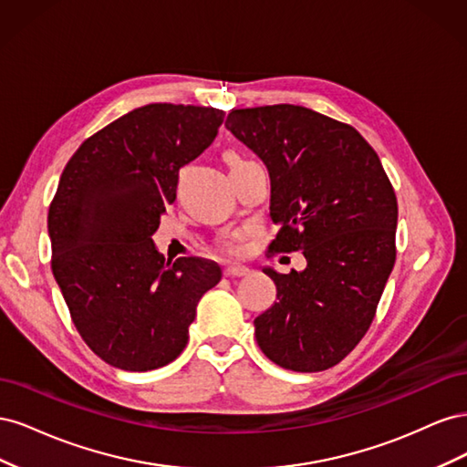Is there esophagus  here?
Masks as SVG:
<instances>
[{"mask_svg":"<svg viewBox=\"0 0 467 467\" xmlns=\"http://www.w3.org/2000/svg\"><path fill=\"white\" fill-rule=\"evenodd\" d=\"M223 275L230 276V278H239V276H245L249 275V268L244 265H230L223 268Z\"/></svg>","mask_w":467,"mask_h":467,"instance_id":"34e87169","label":"esophagus"}]
</instances>
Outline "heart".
I'll use <instances>...</instances> for the list:
<instances>
[{
  "label": "heart",
  "mask_w": 467,
  "mask_h": 467,
  "mask_svg": "<svg viewBox=\"0 0 467 467\" xmlns=\"http://www.w3.org/2000/svg\"><path fill=\"white\" fill-rule=\"evenodd\" d=\"M228 161H230V165H232V167H237V165H242V163H247V161H244V160L239 158V155H235V153H230V155H228Z\"/></svg>",
  "instance_id": "obj_1"
}]
</instances>
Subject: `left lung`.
<instances>
[{
    "label": "left lung",
    "mask_w": 467,
    "mask_h": 467,
    "mask_svg": "<svg viewBox=\"0 0 467 467\" xmlns=\"http://www.w3.org/2000/svg\"><path fill=\"white\" fill-rule=\"evenodd\" d=\"M239 142L271 177L275 251H302L304 271L265 266L276 302L255 317L266 358L294 372L341 362L368 331L395 263L398 199L372 146L348 124L298 105L232 110Z\"/></svg>",
    "instance_id": "8db88e82"
}]
</instances>
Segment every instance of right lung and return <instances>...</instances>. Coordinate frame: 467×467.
Segmentation results:
<instances>
[{
    "label": "right lung",
    "instance_id": "obj_1",
    "mask_svg": "<svg viewBox=\"0 0 467 467\" xmlns=\"http://www.w3.org/2000/svg\"><path fill=\"white\" fill-rule=\"evenodd\" d=\"M223 110L151 103L99 130L67 161L48 210L52 273L99 358L148 372L189 341L218 263H165L151 235L175 201L179 169L214 142Z\"/></svg>",
    "mask_w": 467,
    "mask_h": 467
}]
</instances>
